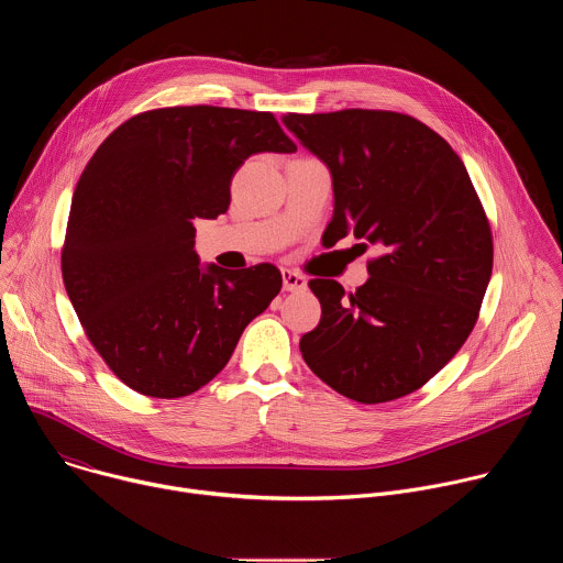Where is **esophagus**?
I'll list each match as a JSON object with an SVG mask.
<instances>
[{
	"mask_svg": "<svg viewBox=\"0 0 563 563\" xmlns=\"http://www.w3.org/2000/svg\"><path fill=\"white\" fill-rule=\"evenodd\" d=\"M283 289L285 291H305L307 289V280L298 272L283 269Z\"/></svg>",
	"mask_w": 563,
	"mask_h": 563,
	"instance_id": "1",
	"label": "esophagus"
}]
</instances>
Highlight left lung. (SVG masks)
I'll return each instance as SVG.
<instances>
[{
    "instance_id": "obj_1",
    "label": "left lung",
    "mask_w": 563,
    "mask_h": 563,
    "mask_svg": "<svg viewBox=\"0 0 563 563\" xmlns=\"http://www.w3.org/2000/svg\"><path fill=\"white\" fill-rule=\"evenodd\" d=\"M283 122L332 174L325 243L354 233L378 250L354 294L336 280H309L323 313L300 339L302 358L358 404L412 394L448 365L478 318L495 256L484 205L461 157L417 118L345 109L287 113Z\"/></svg>"
}]
</instances>
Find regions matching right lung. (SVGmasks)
<instances>
[{
  "mask_svg": "<svg viewBox=\"0 0 563 563\" xmlns=\"http://www.w3.org/2000/svg\"><path fill=\"white\" fill-rule=\"evenodd\" d=\"M263 151H296L274 113L167 107L120 124L79 176L62 278L91 345L131 389L194 394L280 291L269 263L202 267L194 250V220L224 213L233 174Z\"/></svg>",
  "mask_w": 563,
  "mask_h": 563,
  "instance_id": "obj_1",
  "label": "right lung"
}]
</instances>
